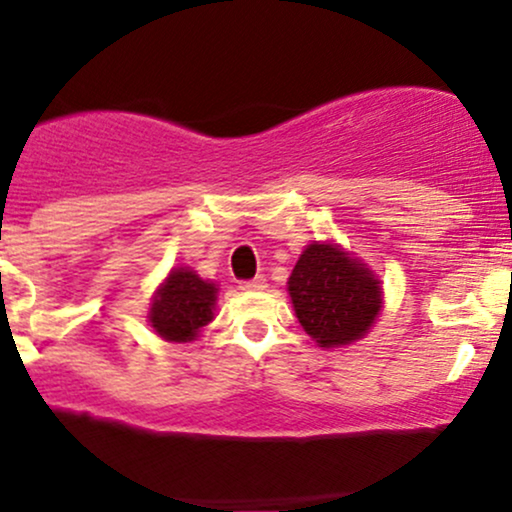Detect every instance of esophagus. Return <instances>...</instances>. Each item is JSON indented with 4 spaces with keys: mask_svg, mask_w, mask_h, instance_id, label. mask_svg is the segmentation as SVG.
<instances>
[{
    "mask_svg": "<svg viewBox=\"0 0 512 512\" xmlns=\"http://www.w3.org/2000/svg\"><path fill=\"white\" fill-rule=\"evenodd\" d=\"M240 289H243V291H264V289H267V279H264V276H255V279L243 281V284H240Z\"/></svg>",
    "mask_w": 512,
    "mask_h": 512,
    "instance_id": "34e87169",
    "label": "esophagus"
}]
</instances>
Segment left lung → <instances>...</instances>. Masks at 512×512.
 I'll list each match as a JSON object with an SVG mask.
<instances>
[{"instance_id": "left-lung-1", "label": "left lung", "mask_w": 512, "mask_h": 512, "mask_svg": "<svg viewBox=\"0 0 512 512\" xmlns=\"http://www.w3.org/2000/svg\"><path fill=\"white\" fill-rule=\"evenodd\" d=\"M298 322L325 349L358 342L383 310L380 279L337 243H310L289 276Z\"/></svg>"}]
</instances>
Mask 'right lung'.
Returning <instances> with one entry per match:
<instances>
[{"instance_id":"add662e5","label":"right lung","mask_w":512,"mask_h":512,"mask_svg":"<svg viewBox=\"0 0 512 512\" xmlns=\"http://www.w3.org/2000/svg\"><path fill=\"white\" fill-rule=\"evenodd\" d=\"M216 293L214 281H204L190 267L173 269L154 293L151 327L166 342H192L214 320Z\"/></svg>"}]
</instances>
